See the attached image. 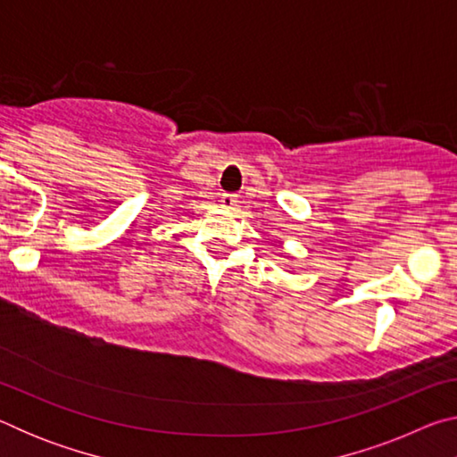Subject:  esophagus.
<instances>
[{
    "label": "esophagus",
    "instance_id": "1",
    "mask_svg": "<svg viewBox=\"0 0 457 457\" xmlns=\"http://www.w3.org/2000/svg\"><path fill=\"white\" fill-rule=\"evenodd\" d=\"M221 205L226 207V210H234L237 205V195L236 193H223L221 195Z\"/></svg>",
    "mask_w": 457,
    "mask_h": 457
}]
</instances>
